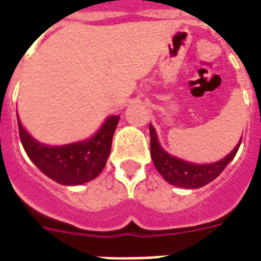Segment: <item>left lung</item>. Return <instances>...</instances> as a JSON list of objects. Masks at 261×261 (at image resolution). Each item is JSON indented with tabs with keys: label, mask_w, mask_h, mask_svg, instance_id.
Here are the masks:
<instances>
[{
	"label": "left lung",
	"mask_w": 261,
	"mask_h": 261,
	"mask_svg": "<svg viewBox=\"0 0 261 261\" xmlns=\"http://www.w3.org/2000/svg\"><path fill=\"white\" fill-rule=\"evenodd\" d=\"M150 134V156L153 160L156 170L159 171L160 175L175 187L181 188H200L203 185L212 182L216 177H219L220 173L223 171L229 162L237 155V152L241 145L239 144L235 146V149L227 155L224 159L210 163V165H192L184 160L177 159L169 155L167 152L162 149V146L158 142L155 128L149 125Z\"/></svg>",
	"instance_id": "8db88e82"
}]
</instances>
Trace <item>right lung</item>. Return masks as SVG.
I'll return each instance as SVG.
<instances>
[{"mask_svg": "<svg viewBox=\"0 0 261 261\" xmlns=\"http://www.w3.org/2000/svg\"><path fill=\"white\" fill-rule=\"evenodd\" d=\"M117 123L119 116H111L91 140L51 148L33 140L17 120L20 141L29 158L44 174L63 185L84 184L99 175L111 153Z\"/></svg>", "mask_w": 261, "mask_h": 261, "instance_id": "1", "label": "right lung"}]
</instances>
